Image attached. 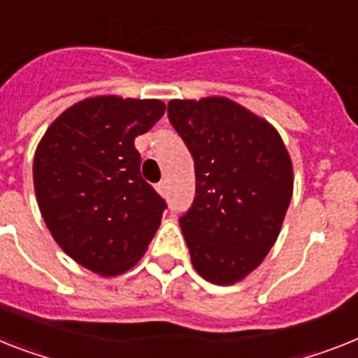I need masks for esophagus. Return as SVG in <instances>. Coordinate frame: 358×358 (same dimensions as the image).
<instances>
[{"label":"esophagus","instance_id":"esophagus-1","mask_svg":"<svg viewBox=\"0 0 358 358\" xmlns=\"http://www.w3.org/2000/svg\"><path fill=\"white\" fill-rule=\"evenodd\" d=\"M155 190L161 194V196H166V192H168V182L162 179V181H159L157 185H155Z\"/></svg>","mask_w":358,"mask_h":358}]
</instances>
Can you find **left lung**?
Wrapping results in <instances>:
<instances>
[{"label":"left lung","mask_w":358,"mask_h":358,"mask_svg":"<svg viewBox=\"0 0 358 358\" xmlns=\"http://www.w3.org/2000/svg\"><path fill=\"white\" fill-rule=\"evenodd\" d=\"M168 119L196 168V197L179 217L192 265L232 285L278 239L292 197V162L280 133L225 96L170 100Z\"/></svg>","instance_id":"1"}]
</instances>
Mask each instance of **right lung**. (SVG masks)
<instances>
[{
	"instance_id": "1",
	"label": "right lung",
	"mask_w": 358,
	"mask_h": 358,
	"mask_svg": "<svg viewBox=\"0 0 358 358\" xmlns=\"http://www.w3.org/2000/svg\"><path fill=\"white\" fill-rule=\"evenodd\" d=\"M164 109L155 99H85L38 144L32 177L41 217L62 250L93 273H126L161 225L166 201L141 176L133 141Z\"/></svg>"
}]
</instances>
